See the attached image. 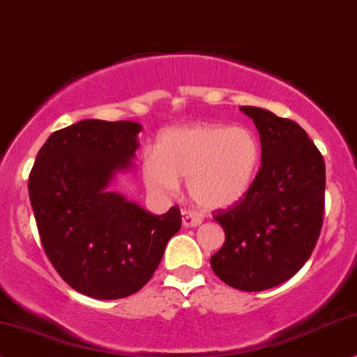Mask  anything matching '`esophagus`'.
I'll return each mask as SVG.
<instances>
[{
  "mask_svg": "<svg viewBox=\"0 0 357 357\" xmlns=\"http://www.w3.org/2000/svg\"><path fill=\"white\" fill-rule=\"evenodd\" d=\"M204 222V217L193 210H183L182 212V223L183 227H199Z\"/></svg>",
  "mask_w": 357,
  "mask_h": 357,
  "instance_id": "obj_1",
  "label": "esophagus"
}]
</instances>
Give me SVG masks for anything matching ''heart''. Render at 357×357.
<instances>
[{
  "label": "heart",
  "mask_w": 357,
  "mask_h": 357,
  "mask_svg": "<svg viewBox=\"0 0 357 357\" xmlns=\"http://www.w3.org/2000/svg\"><path fill=\"white\" fill-rule=\"evenodd\" d=\"M261 160V145L245 126L188 124L158 135L155 153L142 158V177L157 195H174L178 180L195 204L225 208L240 202L252 188Z\"/></svg>",
  "instance_id": "heart-1"
}]
</instances>
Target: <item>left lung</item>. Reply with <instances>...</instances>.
Here are the masks:
<instances>
[{"label":"left lung","instance_id":"obj_1","mask_svg":"<svg viewBox=\"0 0 357 357\" xmlns=\"http://www.w3.org/2000/svg\"><path fill=\"white\" fill-rule=\"evenodd\" d=\"M261 140V169L248 193L213 218L225 243L210 258L215 275L240 291H263L301 270L319 238L326 169L305 129L252 105Z\"/></svg>","mask_w":357,"mask_h":357}]
</instances>
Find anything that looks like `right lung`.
<instances>
[{"instance_id":"1","label":"right lung","mask_w":357,"mask_h":357,"mask_svg":"<svg viewBox=\"0 0 357 357\" xmlns=\"http://www.w3.org/2000/svg\"><path fill=\"white\" fill-rule=\"evenodd\" d=\"M142 126L87 121L56 130L38 152L28 190L44 253L76 291L98 300L137 293L180 230L178 206L153 215L109 192L130 167Z\"/></svg>"}]
</instances>
